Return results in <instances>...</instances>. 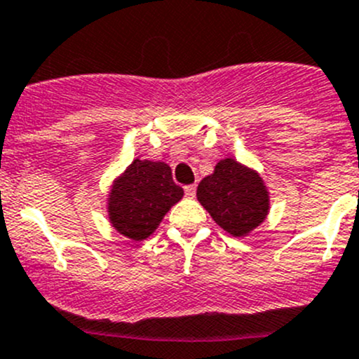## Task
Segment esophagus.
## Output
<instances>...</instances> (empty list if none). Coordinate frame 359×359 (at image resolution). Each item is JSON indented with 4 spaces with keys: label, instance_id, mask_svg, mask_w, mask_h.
Instances as JSON below:
<instances>
[{
    "label": "esophagus",
    "instance_id": "obj_1",
    "mask_svg": "<svg viewBox=\"0 0 359 359\" xmlns=\"http://www.w3.org/2000/svg\"><path fill=\"white\" fill-rule=\"evenodd\" d=\"M184 193H186L187 198H194L196 196V186H194V184L193 186H186L184 187Z\"/></svg>",
    "mask_w": 359,
    "mask_h": 359
}]
</instances>
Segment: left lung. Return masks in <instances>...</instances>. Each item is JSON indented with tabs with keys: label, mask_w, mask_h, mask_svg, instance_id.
Wrapping results in <instances>:
<instances>
[{
	"label": "left lung",
	"mask_w": 359,
	"mask_h": 359,
	"mask_svg": "<svg viewBox=\"0 0 359 359\" xmlns=\"http://www.w3.org/2000/svg\"><path fill=\"white\" fill-rule=\"evenodd\" d=\"M198 201L233 236H245L267 215L269 196L255 172L227 158L198 186Z\"/></svg>",
	"instance_id": "8db88e82"
}]
</instances>
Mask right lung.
Returning a JSON list of instances; mask_svg holds the SVG:
<instances>
[{
  "instance_id": "add662e5",
  "label": "right lung",
  "mask_w": 359,
  "mask_h": 359,
  "mask_svg": "<svg viewBox=\"0 0 359 359\" xmlns=\"http://www.w3.org/2000/svg\"><path fill=\"white\" fill-rule=\"evenodd\" d=\"M182 196V187L173 182L168 165L135 159L112 187L109 219L116 231L142 241Z\"/></svg>"
}]
</instances>
